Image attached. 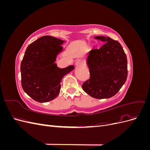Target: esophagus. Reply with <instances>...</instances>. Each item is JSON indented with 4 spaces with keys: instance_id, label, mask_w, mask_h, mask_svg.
<instances>
[{
    "instance_id": "34e87169",
    "label": "esophagus",
    "mask_w": 150,
    "mask_h": 150,
    "mask_svg": "<svg viewBox=\"0 0 150 150\" xmlns=\"http://www.w3.org/2000/svg\"><path fill=\"white\" fill-rule=\"evenodd\" d=\"M83 64H84V61H83L82 59H78L75 63V65L77 66H81V65H83Z\"/></svg>"
}]
</instances>
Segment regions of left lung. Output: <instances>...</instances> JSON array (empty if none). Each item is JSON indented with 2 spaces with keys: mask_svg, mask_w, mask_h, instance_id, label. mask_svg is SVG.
I'll use <instances>...</instances> for the list:
<instances>
[{
  "mask_svg": "<svg viewBox=\"0 0 150 150\" xmlns=\"http://www.w3.org/2000/svg\"><path fill=\"white\" fill-rule=\"evenodd\" d=\"M94 38L104 44L99 49H93L89 52L86 62L90 78L83 84L82 88L94 98H110L126 82L128 61L123 49L117 40L104 36Z\"/></svg>",
  "mask_w": 150,
  "mask_h": 150,
  "instance_id": "obj_1",
  "label": "left lung"
}]
</instances>
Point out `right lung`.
Wrapping results in <instances>:
<instances>
[{
    "mask_svg": "<svg viewBox=\"0 0 150 150\" xmlns=\"http://www.w3.org/2000/svg\"><path fill=\"white\" fill-rule=\"evenodd\" d=\"M64 40L44 35L27 47L21 64V84L25 93L35 101L46 103L60 93L61 83L74 66L59 68L55 62L62 51Z\"/></svg>",
    "mask_w": 150,
    "mask_h": 150,
    "instance_id": "add662e5",
    "label": "right lung"
}]
</instances>
